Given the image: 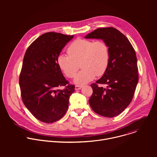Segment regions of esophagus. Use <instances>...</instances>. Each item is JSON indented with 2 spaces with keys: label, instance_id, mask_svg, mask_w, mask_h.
<instances>
[{
  "label": "esophagus",
  "instance_id": "1",
  "mask_svg": "<svg viewBox=\"0 0 157 157\" xmlns=\"http://www.w3.org/2000/svg\"><path fill=\"white\" fill-rule=\"evenodd\" d=\"M82 87V86L81 85H76L75 86V90H79Z\"/></svg>",
  "mask_w": 157,
  "mask_h": 157
}]
</instances>
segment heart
<instances>
[{"mask_svg":"<svg viewBox=\"0 0 157 157\" xmlns=\"http://www.w3.org/2000/svg\"><path fill=\"white\" fill-rule=\"evenodd\" d=\"M68 53L59 54L57 63L59 69L68 78L75 76L81 64L82 70L76 76L74 82L84 84L103 75L109 61L110 52L107 44L102 40L93 41L78 38L68 48Z\"/></svg>","mask_w":157,"mask_h":157,"instance_id":"b5f03b06","label":"heart"}]
</instances>
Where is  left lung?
<instances>
[{
  "label": "left lung",
  "mask_w": 157,
  "mask_h": 157,
  "mask_svg": "<svg viewBox=\"0 0 157 157\" xmlns=\"http://www.w3.org/2000/svg\"><path fill=\"white\" fill-rule=\"evenodd\" d=\"M85 38L102 40L110 52L106 71L96 83L91 85L93 93L89 105L100 116H117L131 102L139 81L135 50L127 38L113 27L98 29ZM97 83L106 84L107 87H99Z\"/></svg>",
  "instance_id": "left-lung-1"
}]
</instances>
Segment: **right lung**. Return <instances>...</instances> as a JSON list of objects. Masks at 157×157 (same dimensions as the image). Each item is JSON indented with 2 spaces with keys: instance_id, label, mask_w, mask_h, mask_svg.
I'll return each instance as SVG.
<instances>
[{
  "instance_id": "obj_1",
  "label": "right lung",
  "mask_w": 157,
  "mask_h": 157,
  "mask_svg": "<svg viewBox=\"0 0 157 157\" xmlns=\"http://www.w3.org/2000/svg\"><path fill=\"white\" fill-rule=\"evenodd\" d=\"M74 35L45 33L27 48L19 78L21 96L25 107L38 120L53 123L68 109L75 86L69 84L57 63V58ZM66 86L63 90H58Z\"/></svg>"
}]
</instances>
